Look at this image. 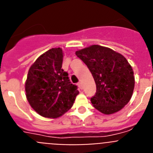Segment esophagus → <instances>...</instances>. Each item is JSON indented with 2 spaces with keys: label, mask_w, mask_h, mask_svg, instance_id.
I'll use <instances>...</instances> for the list:
<instances>
[{
  "label": "esophagus",
  "mask_w": 153,
  "mask_h": 153,
  "mask_svg": "<svg viewBox=\"0 0 153 153\" xmlns=\"http://www.w3.org/2000/svg\"><path fill=\"white\" fill-rule=\"evenodd\" d=\"M77 86H79V89H81V90H82V89H83V86H82V83H81L80 82H79V83H77Z\"/></svg>",
  "instance_id": "1"
}]
</instances>
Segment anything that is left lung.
Listing matches in <instances>:
<instances>
[{
    "instance_id": "8db88e82",
    "label": "left lung",
    "mask_w": 153,
    "mask_h": 153,
    "mask_svg": "<svg viewBox=\"0 0 153 153\" xmlns=\"http://www.w3.org/2000/svg\"><path fill=\"white\" fill-rule=\"evenodd\" d=\"M93 75L97 86L92 104L104 114H112L130 100L134 90L133 70L123 55L100 45L76 52Z\"/></svg>"
}]
</instances>
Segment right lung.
Wrapping results in <instances>:
<instances>
[{
	"label": "right lung",
	"mask_w": 153,
	"mask_h": 153,
	"mask_svg": "<svg viewBox=\"0 0 153 153\" xmlns=\"http://www.w3.org/2000/svg\"><path fill=\"white\" fill-rule=\"evenodd\" d=\"M63 52L52 48L36 59L28 71L26 97L31 107L40 116L56 118L68 111L79 94L62 67Z\"/></svg>",
	"instance_id": "right-lung-1"
}]
</instances>
